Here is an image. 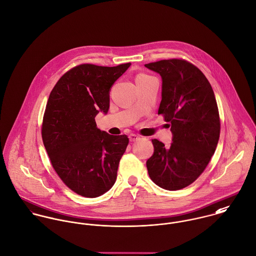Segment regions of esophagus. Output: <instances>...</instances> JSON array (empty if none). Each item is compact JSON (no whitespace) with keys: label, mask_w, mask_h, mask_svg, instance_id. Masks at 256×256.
I'll list each match as a JSON object with an SVG mask.
<instances>
[{"label":"esophagus","mask_w":256,"mask_h":256,"mask_svg":"<svg viewBox=\"0 0 256 256\" xmlns=\"http://www.w3.org/2000/svg\"><path fill=\"white\" fill-rule=\"evenodd\" d=\"M128 138H130V142H136V140H138L140 138V136H136V134H130L128 136Z\"/></svg>","instance_id":"34e87169"}]
</instances>
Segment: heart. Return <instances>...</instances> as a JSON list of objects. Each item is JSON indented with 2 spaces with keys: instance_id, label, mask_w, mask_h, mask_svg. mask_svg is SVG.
<instances>
[{
  "instance_id": "heart-1",
  "label": "heart",
  "mask_w": 256,
  "mask_h": 256,
  "mask_svg": "<svg viewBox=\"0 0 256 256\" xmlns=\"http://www.w3.org/2000/svg\"><path fill=\"white\" fill-rule=\"evenodd\" d=\"M146 76H148V75H146V74H140V75H138V77H136V78H140V77H146Z\"/></svg>"
}]
</instances>
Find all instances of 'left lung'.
<instances>
[{"instance_id": "obj_1", "label": "left lung", "mask_w": 256, "mask_h": 256, "mask_svg": "<svg viewBox=\"0 0 256 256\" xmlns=\"http://www.w3.org/2000/svg\"><path fill=\"white\" fill-rule=\"evenodd\" d=\"M144 66L161 76L158 114H163L172 132L168 148L152 140L148 171L157 186L180 190L203 173L216 148L220 122L214 94L202 71L186 60H160Z\"/></svg>"}]
</instances>
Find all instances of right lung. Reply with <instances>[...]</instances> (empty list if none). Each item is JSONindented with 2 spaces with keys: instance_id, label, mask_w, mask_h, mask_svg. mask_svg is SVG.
<instances>
[{
  "instance_id": "add662e5",
  "label": "right lung",
  "mask_w": 256,
  "mask_h": 256,
  "mask_svg": "<svg viewBox=\"0 0 256 256\" xmlns=\"http://www.w3.org/2000/svg\"><path fill=\"white\" fill-rule=\"evenodd\" d=\"M130 66L78 65L58 80L50 95L42 128L44 144L63 183L83 197H99L116 182L128 138L101 130L95 118L108 112L110 88Z\"/></svg>"
}]
</instances>
